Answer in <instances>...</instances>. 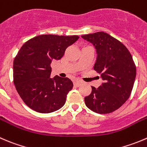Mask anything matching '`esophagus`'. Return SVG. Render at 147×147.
<instances>
[{
  "label": "esophagus",
  "instance_id": "1",
  "mask_svg": "<svg viewBox=\"0 0 147 147\" xmlns=\"http://www.w3.org/2000/svg\"><path fill=\"white\" fill-rule=\"evenodd\" d=\"M81 83H82V82L80 80H75L74 81V85L76 87H78L80 86V85H81Z\"/></svg>",
  "mask_w": 147,
  "mask_h": 147
}]
</instances>
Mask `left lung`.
<instances>
[{"mask_svg": "<svg viewBox=\"0 0 147 147\" xmlns=\"http://www.w3.org/2000/svg\"><path fill=\"white\" fill-rule=\"evenodd\" d=\"M92 43L97 52L94 70L100 74L103 83L92 86L90 95L85 98L89 109L100 114L119 109L131 93L136 68L129 49L120 41L102 31L82 36Z\"/></svg>", "mask_w": 147, "mask_h": 147, "instance_id": "obj_1", "label": "left lung"}]
</instances>
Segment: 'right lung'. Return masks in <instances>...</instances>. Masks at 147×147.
Here are the masks:
<instances>
[{
  "instance_id": "obj_1",
  "label": "right lung",
  "mask_w": 147,
  "mask_h": 147,
  "mask_svg": "<svg viewBox=\"0 0 147 147\" xmlns=\"http://www.w3.org/2000/svg\"><path fill=\"white\" fill-rule=\"evenodd\" d=\"M78 36L45 34L24 44L13 60V83L26 105L42 113L56 111L66 102L73 83L67 78H50V64L63 57Z\"/></svg>"
}]
</instances>
